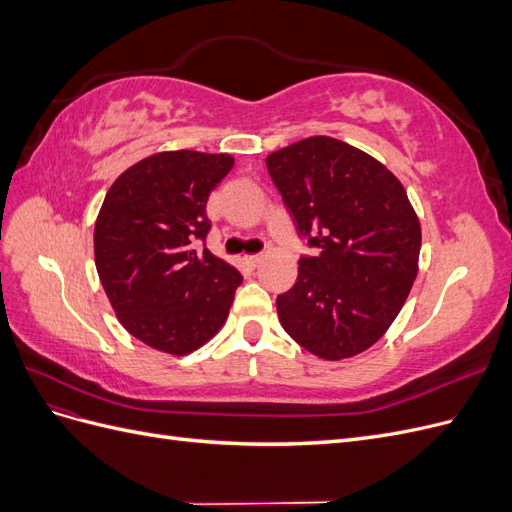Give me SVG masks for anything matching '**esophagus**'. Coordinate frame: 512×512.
<instances>
[{"label":"esophagus","mask_w":512,"mask_h":512,"mask_svg":"<svg viewBox=\"0 0 512 512\" xmlns=\"http://www.w3.org/2000/svg\"><path fill=\"white\" fill-rule=\"evenodd\" d=\"M243 262H245V265L250 267V269H256V267L260 265V262H262V256H260V254H254V256H243Z\"/></svg>","instance_id":"1"}]
</instances>
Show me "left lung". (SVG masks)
Listing matches in <instances>:
<instances>
[{"label":"left lung","instance_id":"left-lung-1","mask_svg":"<svg viewBox=\"0 0 512 512\" xmlns=\"http://www.w3.org/2000/svg\"><path fill=\"white\" fill-rule=\"evenodd\" d=\"M297 232L316 247L277 297L284 331L324 361L365 352L404 307L421 254V222L401 181L369 153L309 136L267 156Z\"/></svg>","mask_w":512,"mask_h":512}]
</instances>
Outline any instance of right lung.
Masks as SVG:
<instances>
[{
  "label": "right lung",
  "instance_id": "obj_1",
  "mask_svg": "<svg viewBox=\"0 0 512 512\" xmlns=\"http://www.w3.org/2000/svg\"><path fill=\"white\" fill-rule=\"evenodd\" d=\"M235 166L228 153L162 151L106 192L94 228L96 269L119 322L143 344L190 354L228 318L241 273L207 239L211 190Z\"/></svg>",
  "mask_w": 512,
  "mask_h": 512
}]
</instances>
